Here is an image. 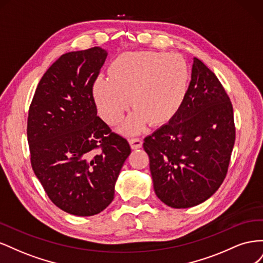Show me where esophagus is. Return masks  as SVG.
Returning a JSON list of instances; mask_svg holds the SVG:
<instances>
[{"mask_svg":"<svg viewBox=\"0 0 263 263\" xmlns=\"http://www.w3.org/2000/svg\"><path fill=\"white\" fill-rule=\"evenodd\" d=\"M129 144L133 149H138L142 146V140L139 137H133L129 139Z\"/></svg>","mask_w":263,"mask_h":263,"instance_id":"obj_1","label":"esophagus"}]
</instances>
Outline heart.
<instances>
[{
	"mask_svg": "<svg viewBox=\"0 0 263 263\" xmlns=\"http://www.w3.org/2000/svg\"><path fill=\"white\" fill-rule=\"evenodd\" d=\"M187 89V68L177 54L141 51L118 57L109 78L99 77L93 97L101 117L109 124L123 118L126 109L136 108L122 126L126 134L141 132L149 121L163 123L177 112Z\"/></svg>",
	"mask_w": 263,
	"mask_h": 263,
	"instance_id": "heart-1",
	"label": "heart"
}]
</instances>
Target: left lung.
<instances>
[{"label":"left lung","instance_id":"1","mask_svg":"<svg viewBox=\"0 0 263 263\" xmlns=\"http://www.w3.org/2000/svg\"><path fill=\"white\" fill-rule=\"evenodd\" d=\"M235 138L228 94L213 71L194 58L177 113L144 140L157 196L173 209L208 200L226 178Z\"/></svg>","mask_w":263,"mask_h":263}]
</instances>
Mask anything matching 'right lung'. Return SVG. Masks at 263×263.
I'll use <instances>...</instances> for the list:
<instances>
[{
  "label": "right lung",
  "instance_id": "add662e5",
  "mask_svg": "<svg viewBox=\"0 0 263 263\" xmlns=\"http://www.w3.org/2000/svg\"><path fill=\"white\" fill-rule=\"evenodd\" d=\"M106 55L100 47L62 54L39 81L28 110L31 168L50 201L77 216L110 204L132 151L97 115L93 84Z\"/></svg>",
  "mask_w": 263,
  "mask_h": 263
}]
</instances>
